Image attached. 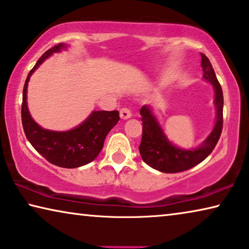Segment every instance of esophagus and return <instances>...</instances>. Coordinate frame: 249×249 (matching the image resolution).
I'll return each instance as SVG.
<instances>
[{
	"mask_svg": "<svg viewBox=\"0 0 249 249\" xmlns=\"http://www.w3.org/2000/svg\"><path fill=\"white\" fill-rule=\"evenodd\" d=\"M131 116H132V113H131V110H130V109H128V108H122V109L120 110V117H121V119H124V120L129 119V118H131Z\"/></svg>",
	"mask_w": 249,
	"mask_h": 249,
	"instance_id": "1",
	"label": "esophagus"
}]
</instances>
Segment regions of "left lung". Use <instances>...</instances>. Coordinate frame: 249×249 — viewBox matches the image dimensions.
<instances>
[{"mask_svg":"<svg viewBox=\"0 0 249 249\" xmlns=\"http://www.w3.org/2000/svg\"><path fill=\"white\" fill-rule=\"evenodd\" d=\"M201 55V67L204 78L212 83L215 90V106L217 110L216 124L213 131L199 148L193 150H185L174 146L167 139L158 121L151 113L148 106L140 109L141 121H142V139L139 146L141 158L148 166L156 170L166 174L181 173L197 166L212 154L219 140L223 130V90L218 82L212 63L205 54Z\"/></svg>","mask_w":249,"mask_h":249,"instance_id":"1","label":"left lung"}]
</instances>
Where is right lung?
<instances>
[{"mask_svg":"<svg viewBox=\"0 0 249 249\" xmlns=\"http://www.w3.org/2000/svg\"><path fill=\"white\" fill-rule=\"evenodd\" d=\"M66 48V44L60 43L49 49L29 72L23 88L21 116L25 136L41 156L58 167L78 168L97 158L103 148L107 135L118 124L120 117L117 110L93 111L79 127L60 132L41 128L32 119L26 105V91L30 76L52 53L59 52Z\"/></svg>","mask_w":249,"mask_h":249,"instance_id":"obj_1","label":"right lung"}]
</instances>
